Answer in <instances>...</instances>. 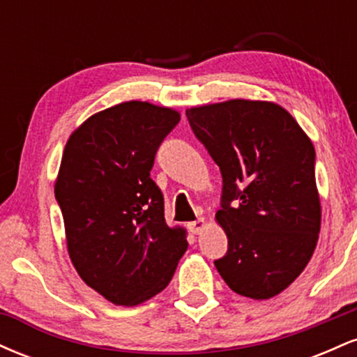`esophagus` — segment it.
Segmentation results:
<instances>
[{"label":"esophagus","mask_w":357,"mask_h":357,"mask_svg":"<svg viewBox=\"0 0 357 357\" xmlns=\"http://www.w3.org/2000/svg\"><path fill=\"white\" fill-rule=\"evenodd\" d=\"M204 227H206V221L203 218L196 220V221H191L190 225H188V228H190L191 233H195V235H199L204 230Z\"/></svg>","instance_id":"obj_1"}]
</instances>
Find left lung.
Returning <instances> with one entry per match:
<instances>
[{"label": "left lung", "mask_w": 357, "mask_h": 357, "mask_svg": "<svg viewBox=\"0 0 357 357\" xmlns=\"http://www.w3.org/2000/svg\"><path fill=\"white\" fill-rule=\"evenodd\" d=\"M186 117L223 176L215 218L228 252L216 270L240 296H278L304 272L321 231L312 141L268 100L198 105Z\"/></svg>", "instance_id": "1"}]
</instances>
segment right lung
Wrapping results in <instances>:
<instances>
[{
    "label": "right lung",
    "instance_id": "add662e5",
    "mask_svg": "<svg viewBox=\"0 0 357 357\" xmlns=\"http://www.w3.org/2000/svg\"><path fill=\"white\" fill-rule=\"evenodd\" d=\"M181 114L129 100L100 110L68 137L55 181L68 257L82 280L116 305L165 290L188 248L167 227L162 192L151 179L159 144Z\"/></svg>",
    "mask_w": 357,
    "mask_h": 357
}]
</instances>
